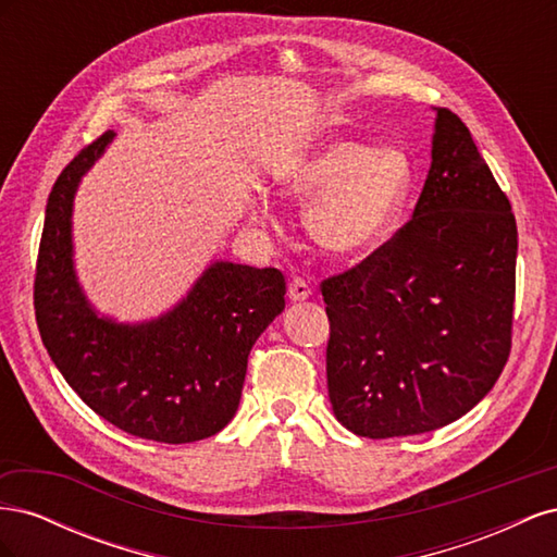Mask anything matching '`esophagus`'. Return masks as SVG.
<instances>
[{
  "mask_svg": "<svg viewBox=\"0 0 557 557\" xmlns=\"http://www.w3.org/2000/svg\"><path fill=\"white\" fill-rule=\"evenodd\" d=\"M288 297L293 301H305L311 297V285L305 281V278H293L290 285H288Z\"/></svg>",
  "mask_w": 557,
  "mask_h": 557,
  "instance_id": "esophagus-1",
  "label": "esophagus"
}]
</instances>
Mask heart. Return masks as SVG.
<instances>
[{
	"instance_id": "b5f03b06",
	"label": "heart",
	"mask_w": 557,
	"mask_h": 557,
	"mask_svg": "<svg viewBox=\"0 0 557 557\" xmlns=\"http://www.w3.org/2000/svg\"><path fill=\"white\" fill-rule=\"evenodd\" d=\"M416 170L399 148L323 139L285 162L276 188L290 201L317 199L307 227L313 242L339 258H362L391 239L409 205ZM256 215L264 218L260 207Z\"/></svg>"
}]
</instances>
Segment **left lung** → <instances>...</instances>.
<instances>
[{
    "label": "left lung",
    "instance_id": "left-lung-1",
    "mask_svg": "<svg viewBox=\"0 0 557 557\" xmlns=\"http://www.w3.org/2000/svg\"><path fill=\"white\" fill-rule=\"evenodd\" d=\"M518 230L467 125L436 109L411 221L320 283L339 423L387 440L440 430L491 393L511 352Z\"/></svg>",
    "mask_w": 557,
    "mask_h": 557
}]
</instances>
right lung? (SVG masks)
I'll use <instances>...</instances> for the list:
<instances>
[{"mask_svg": "<svg viewBox=\"0 0 557 557\" xmlns=\"http://www.w3.org/2000/svg\"><path fill=\"white\" fill-rule=\"evenodd\" d=\"M115 134L86 146L48 195L35 276L41 342L88 407L127 434L190 444L221 432L237 413L248 352L285 309L274 267L213 262L188 297L137 325L97 315L74 272V195Z\"/></svg>", "mask_w": 557, "mask_h": 557, "instance_id": "add662e5", "label": "right lung"}]
</instances>
